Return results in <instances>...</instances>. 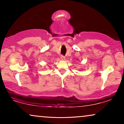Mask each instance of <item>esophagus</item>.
I'll list each match as a JSON object with an SVG mask.
<instances>
[{
  "label": "esophagus",
  "mask_w": 124,
  "mask_h": 124,
  "mask_svg": "<svg viewBox=\"0 0 124 124\" xmlns=\"http://www.w3.org/2000/svg\"><path fill=\"white\" fill-rule=\"evenodd\" d=\"M60 57H61V59H62V60H65V56H63V55H62V56H61Z\"/></svg>",
  "instance_id": "obj_1"
}]
</instances>
